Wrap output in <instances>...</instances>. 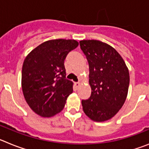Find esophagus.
<instances>
[{
	"instance_id": "esophagus-1",
	"label": "esophagus",
	"mask_w": 149,
	"mask_h": 149,
	"mask_svg": "<svg viewBox=\"0 0 149 149\" xmlns=\"http://www.w3.org/2000/svg\"><path fill=\"white\" fill-rule=\"evenodd\" d=\"M80 85H81V84H80V83H79V82L74 83V86H75L76 88H78L79 86H80Z\"/></svg>"
}]
</instances>
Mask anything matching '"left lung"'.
Returning a JSON list of instances; mask_svg holds the SVG:
<instances>
[{
	"label": "left lung",
	"instance_id": "obj_1",
	"mask_svg": "<svg viewBox=\"0 0 149 149\" xmlns=\"http://www.w3.org/2000/svg\"><path fill=\"white\" fill-rule=\"evenodd\" d=\"M80 46L89 63L92 89L90 97L82 100L83 110L92 120H108L125 101L130 82L128 69L120 54L106 43L82 40Z\"/></svg>",
	"mask_w": 149,
	"mask_h": 149
}]
</instances>
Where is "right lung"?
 I'll return each instance as SVG.
<instances>
[{
  "label": "right lung",
  "instance_id": "right-lung-1",
  "mask_svg": "<svg viewBox=\"0 0 149 149\" xmlns=\"http://www.w3.org/2000/svg\"><path fill=\"white\" fill-rule=\"evenodd\" d=\"M78 46L72 39L45 42L33 50L23 63L22 86L30 107L43 117L58 113L73 92V83L65 77L64 60Z\"/></svg>",
  "mask_w": 149,
  "mask_h": 149
}]
</instances>
